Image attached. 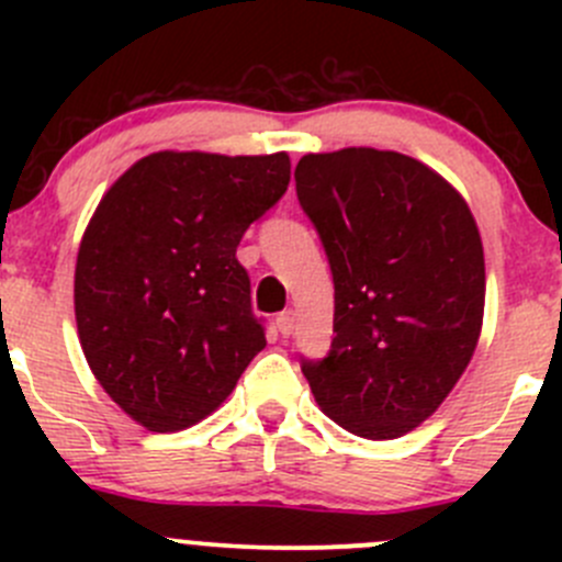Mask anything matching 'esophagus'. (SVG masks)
<instances>
[{"instance_id": "esophagus-1", "label": "esophagus", "mask_w": 562, "mask_h": 562, "mask_svg": "<svg viewBox=\"0 0 562 562\" xmlns=\"http://www.w3.org/2000/svg\"><path fill=\"white\" fill-rule=\"evenodd\" d=\"M293 326H296V315H293V310H285L282 315H277V328H280L282 337H291Z\"/></svg>"}]
</instances>
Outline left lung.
<instances>
[{"instance_id":"1","label":"left lung","mask_w":562,"mask_h":562,"mask_svg":"<svg viewBox=\"0 0 562 562\" xmlns=\"http://www.w3.org/2000/svg\"><path fill=\"white\" fill-rule=\"evenodd\" d=\"M296 195L326 249L334 339L302 359L317 405L359 438L432 416L479 342L484 247L443 176L400 151L304 155Z\"/></svg>"}]
</instances>
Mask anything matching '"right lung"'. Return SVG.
<instances>
[{"label": "right lung", "instance_id": "right-lung-1", "mask_svg": "<svg viewBox=\"0 0 562 562\" xmlns=\"http://www.w3.org/2000/svg\"><path fill=\"white\" fill-rule=\"evenodd\" d=\"M288 181L285 151H157L100 201L78 249V337L100 386L151 432L206 418L266 348L236 247Z\"/></svg>", "mask_w": 562, "mask_h": 562}]
</instances>
